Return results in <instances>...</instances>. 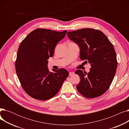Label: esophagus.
I'll return each mask as SVG.
<instances>
[{
	"mask_svg": "<svg viewBox=\"0 0 129 129\" xmlns=\"http://www.w3.org/2000/svg\"><path fill=\"white\" fill-rule=\"evenodd\" d=\"M73 75H74V72H69V75L70 76H72Z\"/></svg>",
	"mask_w": 129,
	"mask_h": 129,
	"instance_id": "1",
	"label": "esophagus"
}]
</instances>
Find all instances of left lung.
<instances>
[{"instance_id": "left-lung-1", "label": "left lung", "mask_w": 129, "mask_h": 129, "mask_svg": "<svg viewBox=\"0 0 129 129\" xmlns=\"http://www.w3.org/2000/svg\"><path fill=\"white\" fill-rule=\"evenodd\" d=\"M70 40L80 47V58L90 64V72L77 70L80 78L76 88L88 98L101 96L109 89L116 74L118 62L113 44L99 30L84 28L67 32Z\"/></svg>"}]
</instances>
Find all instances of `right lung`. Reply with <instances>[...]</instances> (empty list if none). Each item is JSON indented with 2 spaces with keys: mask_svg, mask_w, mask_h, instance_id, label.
I'll list each match as a JSON object with an SVG mask.
<instances>
[{
  "mask_svg": "<svg viewBox=\"0 0 129 129\" xmlns=\"http://www.w3.org/2000/svg\"><path fill=\"white\" fill-rule=\"evenodd\" d=\"M67 31L57 32L39 28L30 33L20 43L15 62L16 71L23 90L39 100L49 99L57 93L69 75L64 69L50 72L47 63L56 44Z\"/></svg>",
  "mask_w": 129,
  "mask_h": 129,
  "instance_id": "add662e5",
  "label": "right lung"
}]
</instances>
